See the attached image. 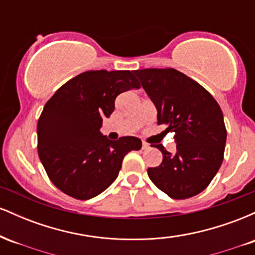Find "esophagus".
I'll return each instance as SVG.
<instances>
[{
  "label": "esophagus",
  "instance_id": "1",
  "mask_svg": "<svg viewBox=\"0 0 255 255\" xmlns=\"http://www.w3.org/2000/svg\"><path fill=\"white\" fill-rule=\"evenodd\" d=\"M150 148V145L147 144V142H142V150H148Z\"/></svg>",
  "mask_w": 255,
  "mask_h": 255
}]
</instances>
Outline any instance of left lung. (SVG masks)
<instances>
[{
	"label": "left lung",
	"mask_w": 255,
	"mask_h": 255,
	"mask_svg": "<svg viewBox=\"0 0 255 255\" xmlns=\"http://www.w3.org/2000/svg\"><path fill=\"white\" fill-rule=\"evenodd\" d=\"M134 74L157 109L163 133H174L176 152L162 144L159 166L148 168L150 180L172 199L203 192L223 162L227 141L223 113L215 98L197 81L176 69H140Z\"/></svg>",
	"instance_id": "obj_1"
}]
</instances>
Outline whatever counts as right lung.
Listing matches in <instances>:
<instances>
[{
    "mask_svg": "<svg viewBox=\"0 0 255 255\" xmlns=\"http://www.w3.org/2000/svg\"><path fill=\"white\" fill-rule=\"evenodd\" d=\"M129 71H89L61 86L38 120V154L51 182L79 200L101 194L118 177L122 160L141 140H109L101 133L120 93L139 89Z\"/></svg>",
    "mask_w": 255,
    "mask_h": 255,
    "instance_id": "1",
    "label": "right lung"
}]
</instances>
